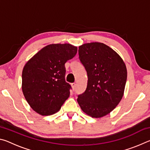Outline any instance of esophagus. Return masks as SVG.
Returning <instances> with one entry per match:
<instances>
[{
    "label": "esophagus",
    "instance_id": "esophagus-1",
    "mask_svg": "<svg viewBox=\"0 0 150 150\" xmlns=\"http://www.w3.org/2000/svg\"><path fill=\"white\" fill-rule=\"evenodd\" d=\"M71 87H72L73 90L74 91V90L75 89V87H76V84H75V83H71Z\"/></svg>",
    "mask_w": 150,
    "mask_h": 150
}]
</instances>
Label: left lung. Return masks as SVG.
<instances>
[{
	"instance_id": "obj_1",
	"label": "left lung",
	"mask_w": 150,
	"mask_h": 150,
	"mask_svg": "<svg viewBox=\"0 0 150 150\" xmlns=\"http://www.w3.org/2000/svg\"><path fill=\"white\" fill-rule=\"evenodd\" d=\"M79 55L88 75L87 87L77 102L93 118L107 115L124 95L127 69L121 57L103 43L91 42L79 47Z\"/></svg>"
}]
</instances>
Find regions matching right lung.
I'll use <instances>...</instances> for the list:
<instances>
[{
	"mask_svg": "<svg viewBox=\"0 0 150 150\" xmlns=\"http://www.w3.org/2000/svg\"><path fill=\"white\" fill-rule=\"evenodd\" d=\"M77 52V47L71 44H50L25 64L22 92L30 107L39 115L56 113L69 98L71 87L65 80V63Z\"/></svg>",
	"mask_w": 150,
	"mask_h": 150,
	"instance_id": "right-lung-1",
	"label": "right lung"
}]
</instances>
